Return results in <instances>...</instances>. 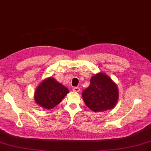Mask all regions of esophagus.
I'll return each mask as SVG.
<instances>
[{
    "instance_id": "34e87169",
    "label": "esophagus",
    "mask_w": 151,
    "mask_h": 151,
    "mask_svg": "<svg viewBox=\"0 0 151 151\" xmlns=\"http://www.w3.org/2000/svg\"><path fill=\"white\" fill-rule=\"evenodd\" d=\"M80 88L79 87H74L73 88V91L75 92H80Z\"/></svg>"
}]
</instances>
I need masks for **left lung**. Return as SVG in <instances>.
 <instances>
[{
	"label": "left lung",
	"instance_id": "obj_1",
	"mask_svg": "<svg viewBox=\"0 0 151 151\" xmlns=\"http://www.w3.org/2000/svg\"><path fill=\"white\" fill-rule=\"evenodd\" d=\"M82 97L87 107L94 112H100L115 106L119 98L118 88L109 76L100 73L92 77Z\"/></svg>",
	"mask_w": 151,
	"mask_h": 151
}]
</instances>
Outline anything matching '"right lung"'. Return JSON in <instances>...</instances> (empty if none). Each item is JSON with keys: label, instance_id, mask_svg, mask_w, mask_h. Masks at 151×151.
<instances>
[{"label": "right lung", "instance_id": "add662e5", "mask_svg": "<svg viewBox=\"0 0 151 151\" xmlns=\"http://www.w3.org/2000/svg\"><path fill=\"white\" fill-rule=\"evenodd\" d=\"M68 92L66 87L55 79L49 78L37 87L34 99L39 105L50 110L59 104Z\"/></svg>", "mask_w": 151, "mask_h": 151}]
</instances>
